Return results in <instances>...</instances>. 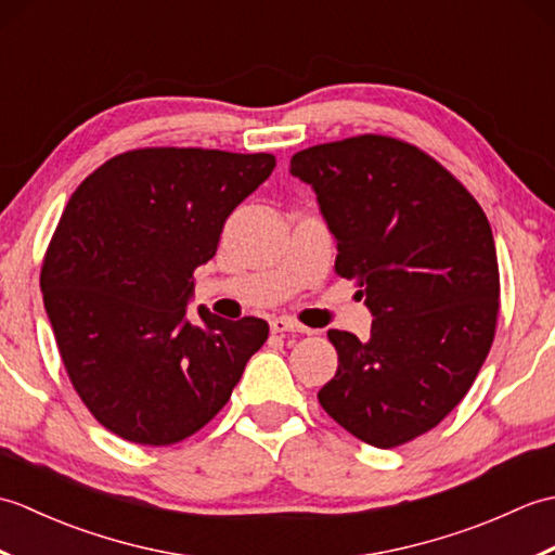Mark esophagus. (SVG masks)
Here are the masks:
<instances>
[{
  "label": "esophagus",
  "instance_id": "34e87169",
  "mask_svg": "<svg viewBox=\"0 0 555 555\" xmlns=\"http://www.w3.org/2000/svg\"><path fill=\"white\" fill-rule=\"evenodd\" d=\"M269 326H271V334H310V328L288 320V317H274V320L269 322Z\"/></svg>",
  "mask_w": 555,
  "mask_h": 555
}]
</instances>
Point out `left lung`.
<instances>
[{
  "label": "left lung",
  "mask_w": 555,
  "mask_h": 555,
  "mask_svg": "<svg viewBox=\"0 0 555 555\" xmlns=\"http://www.w3.org/2000/svg\"><path fill=\"white\" fill-rule=\"evenodd\" d=\"M291 173L317 193L336 274L356 279L370 338L332 328L336 376L317 398L376 448L434 429L477 379L496 334L499 259L485 209L451 171L388 135L300 150Z\"/></svg>",
  "instance_id": "obj_1"
}]
</instances>
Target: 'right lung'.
Listing matches in <instances>:
<instances>
[{
    "label": "right lung",
    "instance_id": "add662e5",
    "mask_svg": "<svg viewBox=\"0 0 555 555\" xmlns=\"http://www.w3.org/2000/svg\"><path fill=\"white\" fill-rule=\"evenodd\" d=\"M267 152L143 147L104 162L70 195L40 288L70 384L102 427L171 446L229 403L269 324L185 320L193 271L223 221L269 179Z\"/></svg>",
    "mask_w": 555,
    "mask_h": 555
}]
</instances>
